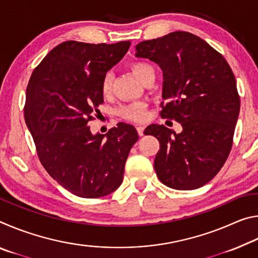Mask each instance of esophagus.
Masks as SVG:
<instances>
[{
	"label": "esophagus",
	"instance_id": "34e87169",
	"mask_svg": "<svg viewBox=\"0 0 258 258\" xmlns=\"http://www.w3.org/2000/svg\"><path fill=\"white\" fill-rule=\"evenodd\" d=\"M137 131H138L139 137H143V131H145V127H143V126H137Z\"/></svg>",
	"mask_w": 258,
	"mask_h": 258
}]
</instances>
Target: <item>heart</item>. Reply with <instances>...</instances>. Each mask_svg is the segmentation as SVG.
Wrapping results in <instances>:
<instances>
[{"mask_svg":"<svg viewBox=\"0 0 258 258\" xmlns=\"http://www.w3.org/2000/svg\"><path fill=\"white\" fill-rule=\"evenodd\" d=\"M131 71L134 74V76L138 78L140 82H142L145 78L150 75V74H155L154 68L150 66L149 63L145 62V61H137L131 64ZM111 91V76L110 74H107L106 76L102 78L101 82V92L103 95H108ZM117 113L123 119L131 120V121H142L146 118V107L143 103H132L126 104V106L120 107Z\"/></svg>","mask_w":258,"mask_h":258,"instance_id":"1","label":"heart"}]
</instances>
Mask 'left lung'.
Returning a JSON list of instances; mask_svg holds the SVG:
<instances>
[{
	"label": "left lung",
	"instance_id": "8db88e82",
	"mask_svg": "<svg viewBox=\"0 0 258 258\" xmlns=\"http://www.w3.org/2000/svg\"><path fill=\"white\" fill-rule=\"evenodd\" d=\"M135 51L163 71L160 116L182 125L181 133L164 125L147 127L160 143L157 176L172 189H198L220 172L232 148L240 111L232 69L207 42L187 32L143 41Z\"/></svg>",
	"mask_w": 258,
	"mask_h": 258
}]
</instances>
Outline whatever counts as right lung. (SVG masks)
<instances>
[{
    "label": "right lung",
    "mask_w": 258,
    "mask_h": 258,
    "mask_svg": "<svg viewBox=\"0 0 258 258\" xmlns=\"http://www.w3.org/2000/svg\"><path fill=\"white\" fill-rule=\"evenodd\" d=\"M131 42L90 44L67 41L35 68L26 91L25 121L43 167L61 186L82 198H99L123 182L139 135L118 123L93 135L87 125L103 102L101 82L123 59Z\"/></svg>",
    "instance_id": "1"
}]
</instances>
